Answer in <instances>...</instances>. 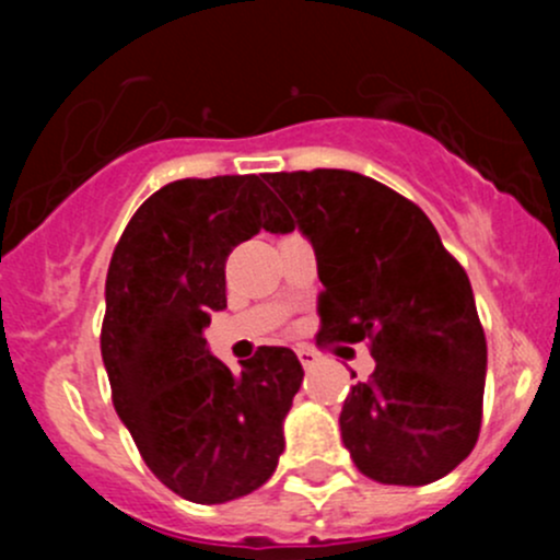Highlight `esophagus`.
<instances>
[{
  "label": "esophagus",
  "mask_w": 560,
  "mask_h": 560,
  "mask_svg": "<svg viewBox=\"0 0 560 560\" xmlns=\"http://www.w3.org/2000/svg\"><path fill=\"white\" fill-rule=\"evenodd\" d=\"M295 352H298V360H301V363H303V369H312L316 360H319V354H316L312 347H303V343L295 349Z\"/></svg>",
  "instance_id": "esophagus-1"
}]
</instances>
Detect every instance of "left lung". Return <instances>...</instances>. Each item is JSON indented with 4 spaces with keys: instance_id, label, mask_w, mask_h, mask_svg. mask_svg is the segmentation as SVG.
Masks as SVG:
<instances>
[{
    "instance_id": "8db88e82",
    "label": "left lung",
    "mask_w": 560,
    "mask_h": 560,
    "mask_svg": "<svg viewBox=\"0 0 560 560\" xmlns=\"http://www.w3.org/2000/svg\"><path fill=\"white\" fill-rule=\"evenodd\" d=\"M316 252V343L369 341V382L343 400V447L382 485H428L466 460L482 425L485 343L463 265L431 219L352 171L270 173Z\"/></svg>"
}]
</instances>
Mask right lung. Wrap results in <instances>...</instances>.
<instances>
[{"label": "right lung", "instance_id": "1", "mask_svg": "<svg viewBox=\"0 0 560 560\" xmlns=\"http://www.w3.org/2000/svg\"><path fill=\"white\" fill-rule=\"evenodd\" d=\"M281 228L290 217L259 175L180 178L135 211L113 248L100 332L113 406L154 477L195 504L252 493L284 453L298 354L259 347L233 376L202 338L208 314L228 306L230 252Z\"/></svg>", "mask_w": 560, "mask_h": 560}]
</instances>
